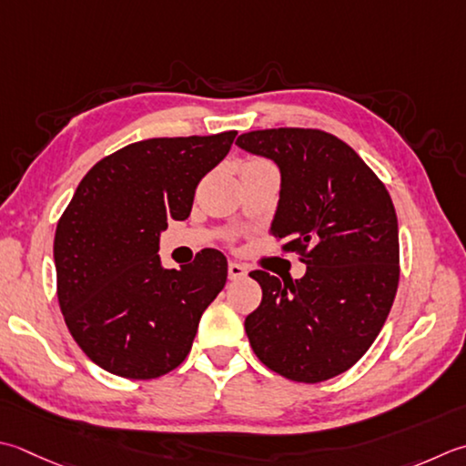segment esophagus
Returning <instances> with one entry per match:
<instances>
[{
	"label": "esophagus",
	"instance_id": "1",
	"mask_svg": "<svg viewBox=\"0 0 466 466\" xmlns=\"http://www.w3.org/2000/svg\"><path fill=\"white\" fill-rule=\"evenodd\" d=\"M246 272H248V270H246V267H242V264H238V262L228 264V279H230V280L246 277Z\"/></svg>",
	"mask_w": 466,
	"mask_h": 466
}]
</instances>
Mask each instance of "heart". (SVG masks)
Listing matches in <instances>:
<instances>
[{"label": "heart", "instance_id": "b5f03b06", "mask_svg": "<svg viewBox=\"0 0 466 466\" xmlns=\"http://www.w3.org/2000/svg\"><path fill=\"white\" fill-rule=\"evenodd\" d=\"M252 161H258V159H252Z\"/></svg>", "mask_w": 466, "mask_h": 466}]
</instances>
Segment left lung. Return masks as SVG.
Here are the masks:
<instances>
[{
	"label": "left lung",
	"mask_w": 466,
	"mask_h": 466,
	"mask_svg": "<svg viewBox=\"0 0 466 466\" xmlns=\"http://www.w3.org/2000/svg\"><path fill=\"white\" fill-rule=\"evenodd\" d=\"M238 147L280 167L270 234L307 264L303 279L252 270L262 300L244 321L257 358L293 381L348 371L376 341L400 280L398 218L376 173L339 137L279 127L242 133Z\"/></svg>",
	"instance_id": "8db88e82"
}]
</instances>
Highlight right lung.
Masks as SVG:
<instances>
[{"instance_id": "right-lung-1", "label": "right lung", "mask_w": 466, "mask_h": 466, "mask_svg": "<svg viewBox=\"0 0 466 466\" xmlns=\"http://www.w3.org/2000/svg\"><path fill=\"white\" fill-rule=\"evenodd\" d=\"M236 131L157 137L95 163L54 236L60 311L96 366L129 380L166 376L187 358L199 317L226 285L228 262L206 248L163 268L159 234L186 220L196 187Z\"/></svg>"}]
</instances>
